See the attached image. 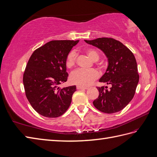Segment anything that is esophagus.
Returning <instances> with one entry per match:
<instances>
[{
  "instance_id": "obj_1",
  "label": "esophagus",
  "mask_w": 157,
  "mask_h": 157,
  "mask_svg": "<svg viewBox=\"0 0 157 157\" xmlns=\"http://www.w3.org/2000/svg\"><path fill=\"white\" fill-rule=\"evenodd\" d=\"M76 89H78V90H85V89H87V88L86 86H82L77 85V86H76Z\"/></svg>"
}]
</instances>
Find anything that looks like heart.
<instances>
[{
    "instance_id": "b5f03b06",
    "label": "heart",
    "mask_w": 157,
    "mask_h": 157,
    "mask_svg": "<svg viewBox=\"0 0 157 157\" xmlns=\"http://www.w3.org/2000/svg\"><path fill=\"white\" fill-rule=\"evenodd\" d=\"M85 52L93 61H97L100 58V55H99L98 52L94 48H86L85 51ZM76 57H77V55L75 51H71L68 54L65 60V65L68 69H71L75 67ZM98 77V72L94 69L88 71L77 70L72 72L71 75L70 81L72 83L75 84V85L85 86L90 85Z\"/></svg>"
}]
</instances>
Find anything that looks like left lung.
I'll return each mask as SVG.
<instances>
[{"mask_svg": "<svg viewBox=\"0 0 157 157\" xmlns=\"http://www.w3.org/2000/svg\"><path fill=\"white\" fill-rule=\"evenodd\" d=\"M105 53L108 59V67L99 82L111 85L97 87L98 97L93 101L95 108L111 114L123 110L132 99L139 81L137 64L133 53L120 41L112 38H98L86 40Z\"/></svg>", "mask_w": 157, "mask_h": 157, "instance_id": "1", "label": "left lung"}]
</instances>
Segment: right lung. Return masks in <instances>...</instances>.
Returning a JSON list of instances; mask_svg holds the SVG:
<instances>
[{"label":"right lung","mask_w":157,"mask_h":157,"mask_svg":"<svg viewBox=\"0 0 157 157\" xmlns=\"http://www.w3.org/2000/svg\"><path fill=\"white\" fill-rule=\"evenodd\" d=\"M78 40H52L33 52L23 75L26 97L45 117H59L69 107L76 86L58 87L67 81L66 58Z\"/></svg>","instance_id":"obj_1"}]
</instances>
